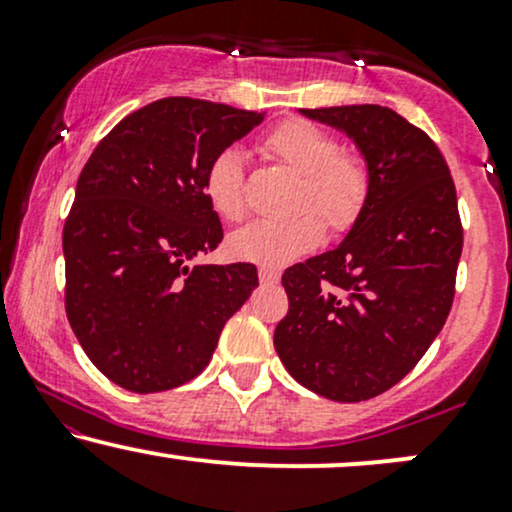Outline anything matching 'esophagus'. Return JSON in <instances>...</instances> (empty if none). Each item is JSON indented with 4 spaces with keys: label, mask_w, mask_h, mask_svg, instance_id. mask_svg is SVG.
Listing matches in <instances>:
<instances>
[{
    "label": "esophagus",
    "mask_w": 512,
    "mask_h": 512,
    "mask_svg": "<svg viewBox=\"0 0 512 512\" xmlns=\"http://www.w3.org/2000/svg\"><path fill=\"white\" fill-rule=\"evenodd\" d=\"M257 274H260V281H264V284H276L279 281V269L274 267H260Z\"/></svg>",
    "instance_id": "obj_1"
}]
</instances>
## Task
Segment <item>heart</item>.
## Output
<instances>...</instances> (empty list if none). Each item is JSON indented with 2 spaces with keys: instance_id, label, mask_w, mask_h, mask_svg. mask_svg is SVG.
Returning a JSON list of instances; mask_svg holds the SVG:
<instances>
[{
  "instance_id": "obj_1",
  "label": "heart",
  "mask_w": 512,
  "mask_h": 512,
  "mask_svg": "<svg viewBox=\"0 0 512 512\" xmlns=\"http://www.w3.org/2000/svg\"><path fill=\"white\" fill-rule=\"evenodd\" d=\"M262 149L301 175L298 209H315L332 228L356 221L366 204L370 175L361 156L346 154L337 137L310 120L281 122L269 129ZM204 195L211 209L226 221L245 214V161L238 146H226L209 161L204 173ZM322 240V221L301 214L289 221H252L228 240L233 257L262 267H284Z\"/></svg>"
}]
</instances>
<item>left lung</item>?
<instances>
[{
	"instance_id": "1",
	"label": "left lung",
	"mask_w": 512,
	"mask_h": 512,
	"mask_svg": "<svg viewBox=\"0 0 512 512\" xmlns=\"http://www.w3.org/2000/svg\"><path fill=\"white\" fill-rule=\"evenodd\" d=\"M301 113L354 139L370 187L349 236L281 276L289 313L274 346L315 395L363 402L397 385L448 320L462 255L455 182L433 139L395 110Z\"/></svg>"
}]
</instances>
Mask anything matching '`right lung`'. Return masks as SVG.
Listing matches in <instances>:
<instances>
[{"label": "right lung", "instance_id": "obj_1", "mask_svg": "<svg viewBox=\"0 0 512 512\" xmlns=\"http://www.w3.org/2000/svg\"><path fill=\"white\" fill-rule=\"evenodd\" d=\"M264 113L161 98L101 139L64 223V308L81 349L129 392L173 390L211 361L226 320L250 298V262L195 264L221 243L204 173Z\"/></svg>", "mask_w": 512, "mask_h": 512}]
</instances>
